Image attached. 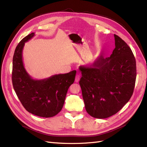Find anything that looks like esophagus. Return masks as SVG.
I'll return each mask as SVG.
<instances>
[{"label": "esophagus", "mask_w": 147, "mask_h": 147, "mask_svg": "<svg viewBox=\"0 0 147 147\" xmlns=\"http://www.w3.org/2000/svg\"><path fill=\"white\" fill-rule=\"evenodd\" d=\"M80 79V74H77L76 75V77H75V82H78Z\"/></svg>", "instance_id": "esophagus-1"}]
</instances>
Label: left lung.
<instances>
[{"mask_svg": "<svg viewBox=\"0 0 147 147\" xmlns=\"http://www.w3.org/2000/svg\"><path fill=\"white\" fill-rule=\"evenodd\" d=\"M110 57L100 55L90 66H80L79 82L88 113L104 119L116 114L129 100L136 79V62L127 44L114 34Z\"/></svg>", "mask_w": 147, "mask_h": 147, "instance_id": "8db88e82", "label": "left lung"}]
</instances>
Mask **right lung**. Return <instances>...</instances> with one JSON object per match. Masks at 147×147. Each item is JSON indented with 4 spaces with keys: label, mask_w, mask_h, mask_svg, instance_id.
I'll return each instance as SVG.
<instances>
[{
    "label": "right lung",
    "mask_w": 147,
    "mask_h": 147,
    "mask_svg": "<svg viewBox=\"0 0 147 147\" xmlns=\"http://www.w3.org/2000/svg\"><path fill=\"white\" fill-rule=\"evenodd\" d=\"M34 35V32L27 35L15 49L13 57V86L28 112L40 117H53L63 109L67 92L74 82L76 70L45 79H33L24 68L23 50L25 43Z\"/></svg>",
    "instance_id": "add662e5"
}]
</instances>
